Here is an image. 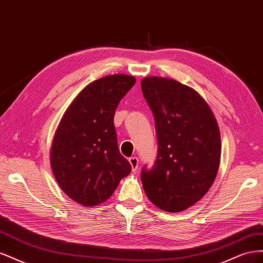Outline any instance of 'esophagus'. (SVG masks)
Segmentation results:
<instances>
[{
  "mask_svg": "<svg viewBox=\"0 0 263 263\" xmlns=\"http://www.w3.org/2000/svg\"><path fill=\"white\" fill-rule=\"evenodd\" d=\"M129 163L132 165V170L135 172L138 168V159L137 157H132L129 158Z\"/></svg>",
  "mask_w": 263,
  "mask_h": 263,
  "instance_id": "34e87169",
  "label": "esophagus"
}]
</instances>
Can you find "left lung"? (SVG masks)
I'll list each match as a JSON object with an SVG mask.
<instances>
[{"mask_svg": "<svg viewBox=\"0 0 263 263\" xmlns=\"http://www.w3.org/2000/svg\"><path fill=\"white\" fill-rule=\"evenodd\" d=\"M142 94L155 117L158 154L153 169L141 171L149 200L178 213L206 194L220 161V134L212 109L192 87L172 79L148 77Z\"/></svg>", "mask_w": 263, "mask_h": 263, "instance_id": "1", "label": "left lung"}]
</instances>
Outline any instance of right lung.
<instances>
[{"label":"right lung","instance_id":"1","mask_svg":"<svg viewBox=\"0 0 263 263\" xmlns=\"http://www.w3.org/2000/svg\"><path fill=\"white\" fill-rule=\"evenodd\" d=\"M136 79L103 77L78 94L63 114L50 149V164L59 186L83 206L99 205L112 196L132 171L121 155L114 114Z\"/></svg>","mask_w":263,"mask_h":263}]
</instances>
